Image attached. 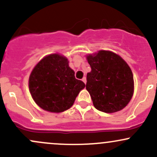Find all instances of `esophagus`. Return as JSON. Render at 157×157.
I'll return each instance as SVG.
<instances>
[{"label": "esophagus", "mask_w": 157, "mask_h": 157, "mask_svg": "<svg viewBox=\"0 0 157 157\" xmlns=\"http://www.w3.org/2000/svg\"><path fill=\"white\" fill-rule=\"evenodd\" d=\"M82 82H84V83H85V84H86V77H83V78H82Z\"/></svg>", "instance_id": "esophagus-1"}]
</instances>
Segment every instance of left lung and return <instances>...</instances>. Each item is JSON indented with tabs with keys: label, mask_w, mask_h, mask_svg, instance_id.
I'll return each instance as SVG.
<instances>
[{
	"label": "left lung",
	"mask_w": 157,
	"mask_h": 157,
	"mask_svg": "<svg viewBox=\"0 0 157 157\" xmlns=\"http://www.w3.org/2000/svg\"><path fill=\"white\" fill-rule=\"evenodd\" d=\"M87 60L92 70L87 74L86 88L94 107L106 113L124 108L134 90L133 75L126 62L107 51L89 55Z\"/></svg>",
	"instance_id": "left-lung-1"
}]
</instances>
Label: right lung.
Returning a JSON list of instances; mask_svg holds the SVG:
<instances>
[{
  "label": "right lung",
  "mask_w": 157,
  "mask_h": 157,
  "mask_svg": "<svg viewBox=\"0 0 157 157\" xmlns=\"http://www.w3.org/2000/svg\"><path fill=\"white\" fill-rule=\"evenodd\" d=\"M85 86L75 78L68 59L56 53L43 58L29 78V89L34 101L42 109L51 113L69 109Z\"/></svg>",
  "instance_id": "1"
}]
</instances>
